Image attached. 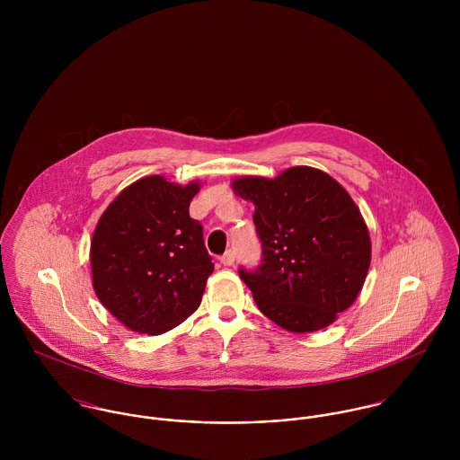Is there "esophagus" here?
Returning <instances> with one entry per match:
<instances>
[{
  "label": "esophagus",
  "mask_w": 460,
  "mask_h": 460,
  "mask_svg": "<svg viewBox=\"0 0 460 460\" xmlns=\"http://www.w3.org/2000/svg\"><path fill=\"white\" fill-rule=\"evenodd\" d=\"M235 261V253H234V250H226L221 257H219V262L223 263V265H232Z\"/></svg>",
  "instance_id": "obj_1"
}]
</instances>
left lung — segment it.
<instances>
[{
	"instance_id": "1",
	"label": "left lung",
	"mask_w": 460,
	"mask_h": 460,
	"mask_svg": "<svg viewBox=\"0 0 460 460\" xmlns=\"http://www.w3.org/2000/svg\"><path fill=\"white\" fill-rule=\"evenodd\" d=\"M232 188L255 205L262 263L239 274L259 310L292 332L332 324L356 301L370 267V234L354 199L310 166L274 179L241 177Z\"/></svg>"
}]
</instances>
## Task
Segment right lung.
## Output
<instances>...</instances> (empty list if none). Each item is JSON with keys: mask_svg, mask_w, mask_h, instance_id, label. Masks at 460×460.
I'll return each instance as SVG.
<instances>
[{"mask_svg": "<svg viewBox=\"0 0 460 460\" xmlns=\"http://www.w3.org/2000/svg\"><path fill=\"white\" fill-rule=\"evenodd\" d=\"M198 191V182L181 186L161 175L143 177L108 205L95 226L93 290L134 332H166L201 303L214 263L203 226L190 216Z\"/></svg>", "mask_w": 460, "mask_h": 460, "instance_id": "add662e5", "label": "right lung"}]
</instances>
